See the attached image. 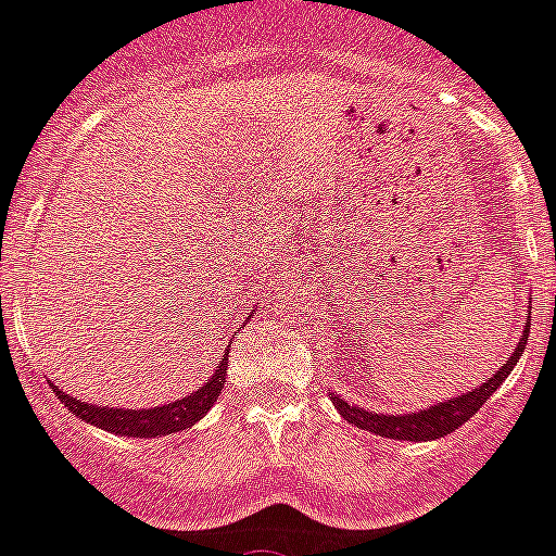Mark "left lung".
I'll use <instances>...</instances> for the list:
<instances>
[{"label": "left lung", "instance_id": "obj_1", "mask_svg": "<svg viewBox=\"0 0 556 556\" xmlns=\"http://www.w3.org/2000/svg\"><path fill=\"white\" fill-rule=\"evenodd\" d=\"M526 340H529V329L520 334V343L517 349L511 351V357L506 359L495 374H492L483 386L472 388L469 393H462V396H453V400H444L433 407H425V410H414V414H371V410H365L359 405H351V402L340 400L337 393H329L331 400H334V407L340 410L349 425H357L363 430H371V433L382 435V439H396V441H433L441 439V435L453 433L458 427L464 425L467 419L481 410V405L490 400L492 393L501 388L506 377L511 374V368L517 365V359L523 357Z\"/></svg>", "mask_w": 556, "mask_h": 556}]
</instances>
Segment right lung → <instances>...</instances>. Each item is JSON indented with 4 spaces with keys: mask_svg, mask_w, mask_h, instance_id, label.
I'll use <instances>...</instances> for the list:
<instances>
[{
    "mask_svg": "<svg viewBox=\"0 0 556 556\" xmlns=\"http://www.w3.org/2000/svg\"><path fill=\"white\" fill-rule=\"evenodd\" d=\"M227 379V351L225 357L219 359L216 371L211 379H205V386L197 388L191 396L185 400L168 402V405L160 407H142V410H129V407H98L92 402H80L70 393H64L61 388L52 386L55 396L64 402V407H70L75 416H80L89 425L101 427V430H112L117 435H135V439H160V435L179 433L185 427L197 425L202 416L207 414L216 402V396L222 393Z\"/></svg>",
    "mask_w": 556,
    "mask_h": 556,
    "instance_id": "obj_1",
    "label": "right lung"
}]
</instances>
